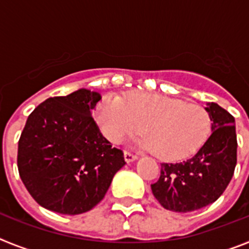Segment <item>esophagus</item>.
<instances>
[{"label": "esophagus", "instance_id": "obj_1", "mask_svg": "<svg viewBox=\"0 0 249 249\" xmlns=\"http://www.w3.org/2000/svg\"><path fill=\"white\" fill-rule=\"evenodd\" d=\"M124 160H126V162H132V160H137V155H135V153H132L131 151H124Z\"/></svg>", "mask_w": 249, "mask_h": 249}]
</instances>
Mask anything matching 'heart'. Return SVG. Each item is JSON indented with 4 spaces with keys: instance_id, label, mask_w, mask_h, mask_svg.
Here are the masks:
<instances>
[{
    "instance_id": "1",
    "label": "heart",
    "mask_w": 249,
    "mask_h": 249,
    "mask_svg": "<svg viewBox=\"0 0 249 249\" xmlns=\"http://www.w3.org/2000/svg\"><path fill=\"white\" fill-rule=\"evenodd\" d=\"M97 122L107 140L122 143L142 131V146L162 160H183L203 144L210 114L199 105L157 93H136L128 101L108 96L98 107Z\"/></svg>"
}]
</instances>
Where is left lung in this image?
Returning <instances> with one entry per match:
<instances>
[{"mask_svg": "<svg viewBox=\"0 0 249 249\" xmlns=\"http://www.w3.org/2000/svg\"><path fill=\"white\" fill-rule=\"evenodd\" d=\"M212 133L195 156L178 163L160 164L151 184L158 202L173 212H192L213 203L230 184L237 164L234 117L221 106L208 103Z\"/></svg>", "mask_w": 249, "mask_h": 249, "instance_id": "1", "label": "left lung"}]
</instances>
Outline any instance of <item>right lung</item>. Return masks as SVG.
<instances>
[{
  "label": "right lung",
  "instance_id": "1",
  "mask_svg": "<svg viewBox=\"0 0 249 249\" xmlns=\"http://www.w3.org/2000/svg\"><path fill=\"white\" fill-rule=\"evenodd\" d=\"M100 100V93L82 89L47 98L28 116L17 167L39 206L62 214L87 212L126 163L122 149L112 147L92 117Z\"/></svg>",
  "mask_w": 249,
  "mask_h": 249
}]
</instances>
